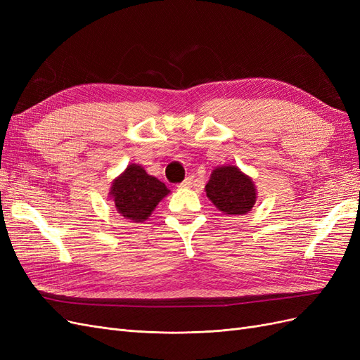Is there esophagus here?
<instances>
[{
	"label": "esophagus",
	"mask_w": 360,
	"mask_h": 360,
	"mask_svg": "<svg viewBox=\"0 0 360 360\" xmlns=\"http://www.w3.org/2000/svg\"><path fill=\"white\" fill-rule=\"evenodd\" d=\"M192 183H193V177L189 176V177H186V179H184V180L180 183V188H191Z\"/></svg>",
	"instance_id": "esophagus-1"
}]
</instances>
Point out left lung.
Segmentation results:
<instances>
[{"label":"left lung","instance_id":"1","mask_svg":"<svg viewBox=\"0 0 360 360\" xmlns=\"http://www.w3.org/2000/svg\"><path fill=\"white\" fill-rule=\"evenodd\" d=\"M207 197L225 214H245L255 204V186L252 180L237 167L213 169L205 184Z\"/></svg>","mask_w":360,"mask_h":360}]
</instances>
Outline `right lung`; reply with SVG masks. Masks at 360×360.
<instances>
[{
  "mask_svg": "<svg viewBox=\"0 0 360 360\" xmlns=\"http://www.w3.org/2000/svg\"><path fill=\"white\" fill-rule=\"evenodd\" d=\"M168 192L165 184L135 163L114 180L111 188L118 213L134 222L146 221Z\"/></svg>",
  "mask_w": 360,
  "mask_h": 360,
  "instance_id": "right-lung-1",
  "label": "right lung"
}]
</instances>
